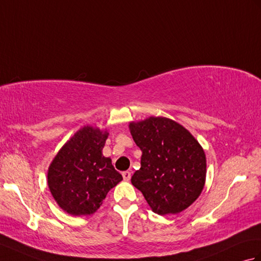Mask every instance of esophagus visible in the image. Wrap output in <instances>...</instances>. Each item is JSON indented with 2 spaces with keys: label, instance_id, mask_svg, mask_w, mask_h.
<instances>
[{
  "label": "esophagus",
  "instance_id": "1",
  "mask_svg": "<svg viewBox=\"0 0 261 261\" xmlns=\"http://www.w3.org/2000/svg\"><path fill=\"white\" fill-rule=\"evenodd\" d=\"M122 176H123V179L127 181L131 178V173L130 171H123V173H122Z\"/></svg>",
  "mask_w": 261,
  "mask_h": 261
}]
</instances>
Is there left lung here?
I'll return each mask as SVG.
<instances>
[{
	"mask_svg": "<svg viewBox=\"0 0 261 261\" xmlns=\"http://www.w3.org/2000/svg\"><path fill=\"white\" fill-rule=\"evenodd\" d=\"M129 126L142 151L132 185L154 213L177 214L187 208L202 193L206 176V158L197 140L167 118L150 116Z\"/></svg>",
	"mask_w": 261,
	"mask_h": 261,
	"instance_id": "8db88e82",
	"label": "left lung"
}]
</instances>
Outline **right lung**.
I'll list each match as a JSON object with an SVG mask.
<instances>
[{
    "label": "right lung",
    "mask_w": 261,
    "mask_h": 261,
    "mask_svg": "<svg viewBox=\"0 0 261 261\" xmlns=\"http://www.w3.org/2000/svg\"><path fill=\"white\" fill-rule=\"evenodd\" d=\"M107 131L84 126L60 149L48 169V186L58 205L71 215H91L111 188L122 180L102 149Z\"/></svg>",
    "instance_id": "right-lung-1"
}]
</instances>
